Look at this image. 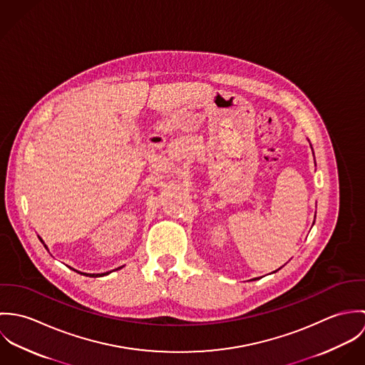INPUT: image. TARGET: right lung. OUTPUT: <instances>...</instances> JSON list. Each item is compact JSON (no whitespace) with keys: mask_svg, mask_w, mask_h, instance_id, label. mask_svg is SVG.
I'll return each mask as SVG.
<instances>
[{"mask_svg":"<svg viewBox=\"0 0 365 365\" xmlns=\"http://www.w3.org/2000/svg\"><path fill=\"white\" fill-rule=\"evenodd\" d=\"M41 239V237H39ZM41 242L43 243V240L41 239ZM46 247V246H45ZM119 268H122V267H119ZM119 268H116V269H119ZM76 271V269H74ZM77 272H80V271H77ZM80 274H84V275H87V277H103V275H106V274H109V272H104V274H86V272H80Z\"/></svg>","mask_w":365,"mask_h":365,"instance_id":"add662e5","label":"right lung"}]
</instances>
